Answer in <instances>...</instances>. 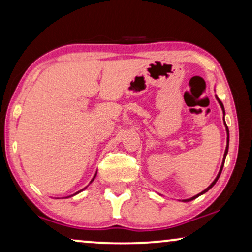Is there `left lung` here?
<instances>
[{"label": "left lung", "instance_id": "1", "mask_svg": "<svg viewBox=\"0 0 252 252\" xmlns=\"http://www.w3.org/2000/svg\"><path fill=\"white\" fill-rule=\"evenodd\" d=\"M217 99H218L219 104H220V106H221L222 111H224V113H225V109H224V105H222V102H221L220 100H219V98H218V97H217ZM224 121H225V120H224ZM226 130H227V136H228V127H227V126H226ZM227 152H228V137H227V147H226V151H225V154H224V161H222V164H221L220 171H219V173H218V176H217V178H216V179L214 180V183H212V184H211V185H210V186H209L207 189H204V190H203V192H201L200 194H197V195H195V196H193L192 198H189V200H184V201H185V202H187V201H192V200H194V198H196L197 196H200V195H202V194H203V193H205V192H208V190H209V189H211V187H212V186H214L216 183H217V180H218V178H219V176H220V173H221L222 166H224V163H225V158H226V155H227Z\"/></svg>", "mask_w": 252, "mask_h": 252}]
</instances>
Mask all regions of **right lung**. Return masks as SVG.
I'll use <instances>...</instances> for the list:
<instances>
[{"label": "right lung", "instance_id": "obj_1", "mask_svg": "<svg viewBox=\"0 0 252 252\" xmlns=\"http://www.w3.org/2000/svg\"><path fill=\"white\" fill-rule=\"evenodd\" d=\"M94 177H95V175H94ZM94 178H92V180H94ZM92 180H91V182H92Z\"/></svg>", "mask_w": 252, "mask_h": 252}]
</instances>
